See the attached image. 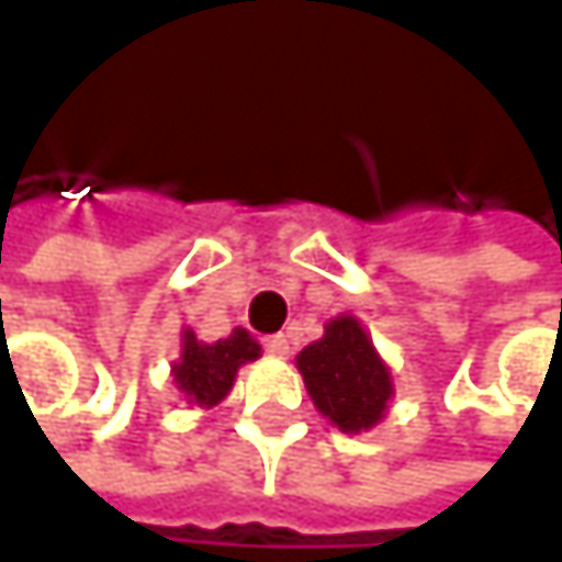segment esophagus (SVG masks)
<instances>
[{
  "mask_svg": "<svg viewBox=\"0 0 562 562\" xmlns=\"http://www.w3.org/2000/svg\"><path fill=\"white\" fill-rule=\"evenodd\" d=\"M263 351H267V355H277V358L289 355V338H285V335H270V338H263Z\"/></svg>",
  "mask_w": 562,
  "mask_h": 562,
  "instance_id": "esophagus-1",
  "label": "esophagus"
}]
</instances>
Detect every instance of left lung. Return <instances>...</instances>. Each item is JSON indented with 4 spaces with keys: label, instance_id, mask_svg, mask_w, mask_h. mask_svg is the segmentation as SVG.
Returning a JSON list of instances; mask_svg holds the SVG:
<instances>
[{
    "label": "left lung",
    "instance_id": "left-lung-1",
    "mask_svg": "<svg viewBox=\"0 0 562 562\" xmlns=\"http://www.w3.org/2000/svg\"><path fill=\"white\" fill-rule=\"evenodd\" d=\"M295 364L318 413L338 429L361 432L384 416L393 393L391 371L351 315L328 322L325 338L302 348Z\"/></svg>",
    "mask_w": 562,
    "mask_h": 562
}]
</instances>
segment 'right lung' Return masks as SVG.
<instances>
[{
  "instance_id": "obj_1",
  "label": "right lung",
  "mask_w": 562,
  "mask_h": 562,
  "mask_svg": "<svg viewBox=\"0 0 562 562\" xmlns=\"http://www.w3.org/2000/svg\"><path fill=\"white\" fill-rule=\"evenodd\" d=\"M254 358H260V345L244 328H237L231 338L214 341V345H201L188 331L184 348H181V361L175 364V384L194 403L214 406L234 387L237 368L254 361Z\"/></svg>"
}]
</instances>
